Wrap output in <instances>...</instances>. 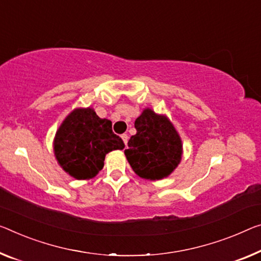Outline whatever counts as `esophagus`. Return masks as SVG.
<instances>
[{"instance_id": "esophagus-1", "label": "esophagus", "mask_w": 261, "mask_h": 261, "mask_svg": "<svg viewBox=\"0 0 261 261\" xmlns=\"http://www.w3.org/2000/svg\"><path fill=\"white\" fill-rule=\"evenodd\" d=\"M121 139H122L123 143H125L126 146H127V142H128V135H127V134H122V135H121Z\"/></svg>"}]
</instances>
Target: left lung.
I'll return each instance as SVG.
<instances>
[{"mask_svg": "<svg viewBox=\"0 0 261 261\" xmlns=\"http://www.w3.org/2000/svg\"><path fill=\"white\" fill-rule=\"evenodd\" d=\"M136 134L128 141L125 155L132 169L144 179H162L174 171L182 160L183 144L178 132L167 115L144 108L135 120Z\"/></svg>", "mask_w": 261, "mask_h": 261, "instance_id": "8db88e82", "label": "left lung"}]
</instances>
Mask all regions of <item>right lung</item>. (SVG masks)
<instances>
[{"label": "right lung", "instance_id": "right-lung-1", "mask_svg": "<svg viewBox=\"0 0 261 261\" xmlns=\"http://www.w3.org/2000/svg\"><path fill=\"white\" fill-rule=\"evenodd\" d=\"M125 143L112 130L108 119L92 107L74 108L56 132L54 151L63 170L75 179H91L103 168L106 154Z\"/></svg>", "mask_w": 261, "mask_h": 261}]
</instances>
